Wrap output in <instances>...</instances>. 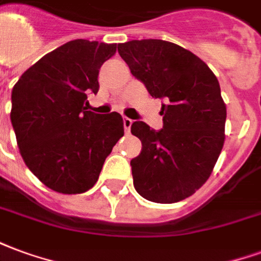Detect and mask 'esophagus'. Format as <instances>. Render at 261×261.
<instances>
[{
	"mask_svg": "<svg viewBox=\"0 0 261 261\" xmlns=\"http://www.w3.org/2000/svg\"><path fill=\"white\" fill-rule=\"evenodd\" d=\"M123 123H124V131L127 133V134H128V133H130V130H131V124H133V120L128 119V117H124V119H123Z\"/></svg>",
	"mask_w": 261,
	"mask_h": 261,
	"instance_id": "1",
	"label": "esophagus"
}]
</instances>
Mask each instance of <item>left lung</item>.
Masks as SVG:
<instances>
[{"label": "left lung", "instance_id": "left-lung-1", "mask_svg": "<svg viewBox=\"0 0 261 261\" xmlns=\"http://www.w3.org/2000/svg\"><path fill=\"white\" fill-rule=\"evenodd\" d=\"M117 48L149 95L165 100L164 128L131 124L142 144L131 159L134 187L149 201H181L207 181L224 147L226 106L218 80L201 59L175 43L131 40Z\"/></svg>", "mask_w": 261, "mask_h": 261}]
</instances>
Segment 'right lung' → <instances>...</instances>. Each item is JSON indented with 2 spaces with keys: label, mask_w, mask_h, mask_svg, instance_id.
<instances>
[{
  "label": "right lung",
  "mask_w": 261,
  "mask_h": 261,
  "mask_svg": "<svg viewBox=\"0 0 261 261\" xmlns=\"http://www.w3.org/2000/svg\"><path fill=\"white\" fill-rule=\"evenodd\" d=\"M116 48V43L71 40L26 69L14 85L11 123L19 152L54 192H88L124 136L119 113L86 110L88 95L99 91V69Z\"/></svg>",
  "instance_id": "1"
}]
</instances>
